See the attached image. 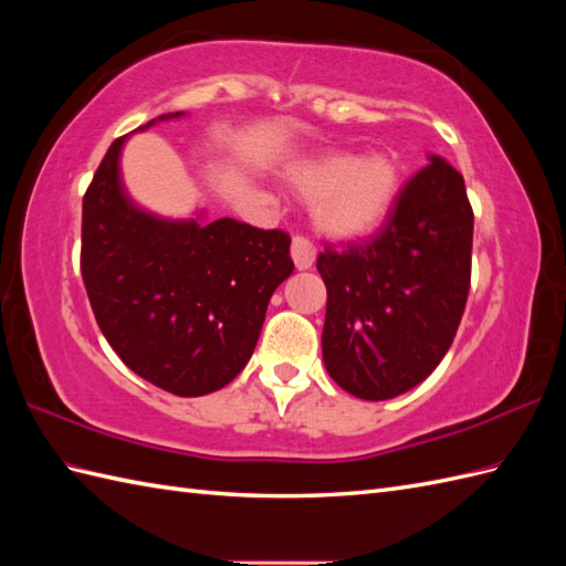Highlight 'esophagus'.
Masks as SVG:
<instances>
[{
	"instance_id": "34e87169",
	"label": "esophagus",
	"mask_w": 566,
	"mask_h": 566,
	"mask_svg": "<svg viewBox=\"0 0 566 566\" xmlns=\"http://www.w3.org/2000/svg\"><path fill=\"white\" fill-rule=\"evenodd\" d=\"M292 260L296 264V270H308L311 264L316 262V248L314 243H308L306 238H294L292 240Z\"/></svg>"
}]
</instances>
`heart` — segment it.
<instances>
[{
	"label": "heart",
	"instance_id": "b5f03b06",
	"mask_svg": "<svg viewBox=\"0 0 566 566\" xmlns=\"http://www.w3.org/2000/svg\"><path fill=\"white\" fill-rule=\"evenodd\" d=\"M290 182L314 199V221L335 240H357L387 221L401 189V170L389 155L328 153L296 163Z\"/></svg>",
	"mask_w": 566,
	"mask_h": 566
}]
</instances>
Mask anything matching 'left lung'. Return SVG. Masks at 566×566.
<instances>
[{"label": "left lung", "mask_w": 566, "mask_h": 566, "mask_svg": "<svg viewBox=\"0 0 566 566\" xmlns=\"http://www.w3.org/2000/svg\"><path fill=\"white\" fill-rule=\"evenodd\" d=\"M472 233L464 177L428 155L375 238L321 252L323 363L338 387L387 401L440 365L464 314Z\"/></svg>", "instance_id": "left-lung-1"}]
</instances>
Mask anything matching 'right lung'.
<instances>
[{"label":"right lung","instance_id":"add662e5","mask_svg":"<svg viewBox=\"0 0 566 566\" xmlns=\"http://www.w3.org/2000/svg\"><path fill=\"white\" fill-rule=\"evenodd\" d=\"M160 114L138 130L182 118ZM106 150L82 201V280L104 338L128 369L175 396L233 381L268 304L294 272L290 235L235 219H165L128 197L122 150Z\"/></svg>","mask_w":566,"mask_h":566}]
</instances>
